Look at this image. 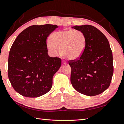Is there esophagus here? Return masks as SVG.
<instances>
[{
	"mask_svg": "<svg viewBox=\"0 0 124 124\" xmlns=\"http://www.w3.org/2000/svg\"><path fill=\"white\" fill-rule=\"evenodd\" d=\"M62 63H63V64H66V63H67V62H66V61H63L62 62Z\"/></svg>",
	"mask_w": 124,
	"mask_h": 124,
	"instance_id": "esophagus-1",
	"label": "esophagus"
}]
</instances>
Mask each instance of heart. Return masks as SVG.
Segmentation results:
<instances>
[{
    "label": "heart",
    "instance_id": "obj_1",
    "mask_svg": "<svg viewBox=\"0 0 124 124\" xmlns=\"http://www.w3.org/2000/svg\"><path fill=\"white\" fill-rule=\"evenodd\" d=\"M49 51L55 54L57 49L62 57L69 60H77L81 57L86 48L85 33L78 30L56 31L49 37Z\"/></svg>",
    "mask_w": 124,
    "mask_h": 124
}]
</instances>
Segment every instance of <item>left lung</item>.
Returning <instances> with one entry per match:
<instances>
[{
	"mask_svg": "<svg viewBox=\"0 0 124 124\" xmlns=\"http://www.w3.org/2000/svg\"><path fill=\"white\" fill-rule=\"evenodd\" d=\"M86 37V48L81 57L69 61L70 81L74 89L88 96L102 93L109 87L113 74V55L106 37L90 25L73 27Z\"/></svg>",
	"mask_w": 124,
	"mask_h": 124,
	"instance_id": "1",
	"label": "left lung"
}]
</instances>
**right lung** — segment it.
<instances>
[{
	"label": "right lung",
	"instance_id": "obj_1",
	"mask_svg": "<svg viewBox=\"0 0 124 124\" xmlns=\"http://www.w3.org/2000/svg\"><path fill=\"white\" fill-rule=\"evenodd\" d=\"M56 25H32L19 34L10 49L8 76L13 88L29 98L39 97L50 91L53 77L61 59L48 54L46 39Z\"/></svg>",
	"mask_w": 124,
	"mask_h": 124
}]
</instances>
